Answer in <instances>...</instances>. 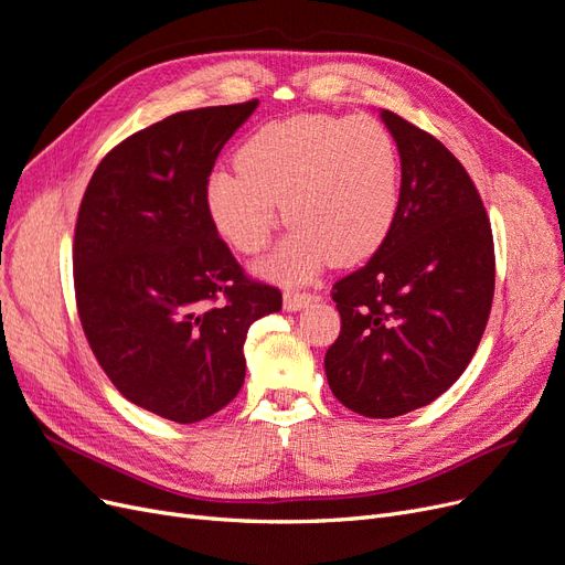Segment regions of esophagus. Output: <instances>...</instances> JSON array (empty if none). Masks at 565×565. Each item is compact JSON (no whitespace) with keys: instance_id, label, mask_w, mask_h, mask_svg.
I'll return each mask as SVG.
<instances>
[{"instance_id":"obj_1","label":"esophagus","mask_w":565,"mask_h":565,"mask_svg":"<svg viewBox=\"0 0 565 565\" xmlns=\"http://www.w3.org/2000/svg\"><path fill=\"white\" fill-rule=\"evenodd\" d=\"M282 301H285V309L287 311H301V309H306V306L313 301V295H309V292H292V289H287Z\"/></svg>"}]
</instances>
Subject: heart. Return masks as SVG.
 <instances>
[{
  "mask_svg": "<svg viewBox=\"0 0 565 565\" xmlns=\"http://www.w3.org/2000/svg\"><path fill=\"white\" fill-rule=\"evenodd\" d=\"M218 172L207 210L218 233L247 256L262 254L282 215L292 235L262 266L282 282L309 280L324 264L353 266L388 237L401 204V156L380 119L297 115L256 129Z\"/></svg>",
  "mask_w": 565,
  "mask_h": 565,
  "instance_id": "heart-1",
  "label": "heart"
}]
</instances>
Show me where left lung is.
<instances>
[{
    "mask_svg": "<svg viewBox=\"0 0 565 565\" xmlns=\"http://www.w3.org/2000/svg\"><path fill=\"white\" fill-rule=\"evenodd\" d=\"M401 152V204L384 245L332 287L341 332L324 353L337 401L388 419L429 405L467 370L494 295L490 218L436 136L382 110Z\"/></svg>",
    "mask_w": 565,
    "mask_h": 565,
    "instance_id": "obj_1",
    "label": "left lung"
}]
</instances>
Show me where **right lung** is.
<instances>
[{
	"instance_id": "right-lung-1",
	"label": "right lung",
	"mask_w": 565,
	"mask_h": 565,
	"mask_svg": "<svg viewBox=\"0 0 565 565\" xmlns=\"http://www.w3.org/2000/svg\"><path fill=\"white\" fill-rule=\"evenodd\" d=\"M256 106L183 110L131 134L98 162L77 212L75 301L96 361L127 401L179 424L237 396L249 324L282 309L207 210L218 152Z\"/></svg>"
}]
</instances>
